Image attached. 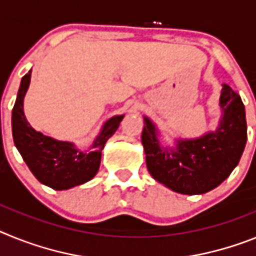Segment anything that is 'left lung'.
Listing matches in <instances>:
<instances>
[{
	"instance_id": "8db88e82",
	"label": "left lung",
	"mask_w": 256,
	"mask_h": 256,
	"mask_svg": "<svg viewBox=\"0 0 256 256\" xmlns=\"http://www.w3.org/2000/svg\"><path fill=\"white\" fill-rule=\"evenodd\" d=\"M220 106L223 117L215 132L178 142L176 150L162 148L154 125L144 118L142 143L146 168L156 180L178 193L201 194L230 176L248 139L245 106L232 88L223 85Z\"/></svg>"
}]
</instances>
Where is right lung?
<instances>
[{
	"mask_svg": "<svg viewBox=\"0 0 256 256\" xmlns=\"http://www.w3.org/2000/svg\"><path fill=\"white\" fill-rule=\"evenodd\" d=\"M30 73L32 70L22 78L12 108V138L18 150L32 174L52 190H68L91 180L100 166L102 150L106 140L118 128L124 116H114L106 122L90 152H81L72 143L46 136L33 130L23 112L24 95L30 86Z\"/></svg>",
	"mask_w": 256,
	"mask_h": 256,
	"instance_id": "obj_1",
	"label": "right lung"
}]
</instances>
